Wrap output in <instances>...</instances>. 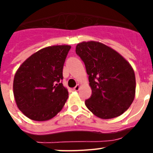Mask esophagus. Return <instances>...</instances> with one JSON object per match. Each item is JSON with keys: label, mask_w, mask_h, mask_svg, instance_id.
I'll list each match as a JSON object with an SVG mask.
<instances>
[{"label": "esophagus", "mask_w": 153, "mask_h": 153, "mask_svg": "<svg viewBox=\"0 0 153 153\" xmlns=\"http://www.w3.org/2000/svg\"><path fill=\"white\" fill-rule=\"evenodd\" d=\"M79 89H80L79 84H77V85L74 87V90H75V91H78V90H79Z\"/></svg>", "instance_id": "34e87169"}]
</instances>
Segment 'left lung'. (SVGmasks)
Instances as JSON below:
<instances>
[{"mask_svg":"<svg viewBox=\"0 0 153 153\" xmlns=\"http://www.w3.org/2000/svg\"><path fill=\"white\" fill-rule=\"evenodd\" d=\"M75 52L85 64L91 97L87 108L101 119H112L128 110L135 96L134 69L117 51L99 42L77 45Z\"/></svg>","mask_w":153,"mask_h":153,"instance_id":"8db88e82","label":"left lung"}]
</instances>
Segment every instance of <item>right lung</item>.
Listing matches in <instances>:
<instances>
[{"instance_id": "obj_1", "label": "right lung", "mask_w": 153, "mask_h": 153, "mask_svg": "<svg viewBox=\"0 0 153 153\" xmlns=\"http://www.w3.org/2000/svg\"><path fill=\"white\" fill-rule=\"evenodd\" d=\"M71 46L53 45L30 56L16 71L13 94L19 109L34 121H46L64 106L69 93L61 83Z\"/></svg>"}]
</instances>
